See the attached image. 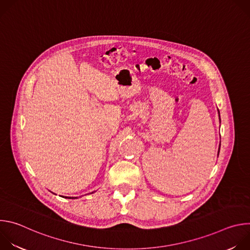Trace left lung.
<instances>
[{"mask_svg": "<svg viewBox=\"0 0 250 250\" xmlns=\"http://www.w3.org/2000/svg\"><path fill=\"white\" fill-rule=\"evenodd\" d=\"M219 152H220V149H219Z\"/></svg>", "mask_w": 250, "mask_h": 250, "instance_id": "8db88e82", "label": "left lung"}]
</instances>
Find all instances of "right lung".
Segmentation results:
<instances>
[{"label":"right lung","mask_w":250,"mask_h":250,"mask_svg":"<svg viewBox=\"0 0 250 250\" xmlns=\"http://www.w3.org/2000/svg\"><path fill=\"white\" fill-rule=\"evenodd\" d=\"M65 198H68V197H65ZM71 199V198H70ZM73 199H76V198H73Z\"/></svg>","instance_id":"add662e5"}]
</instances>
